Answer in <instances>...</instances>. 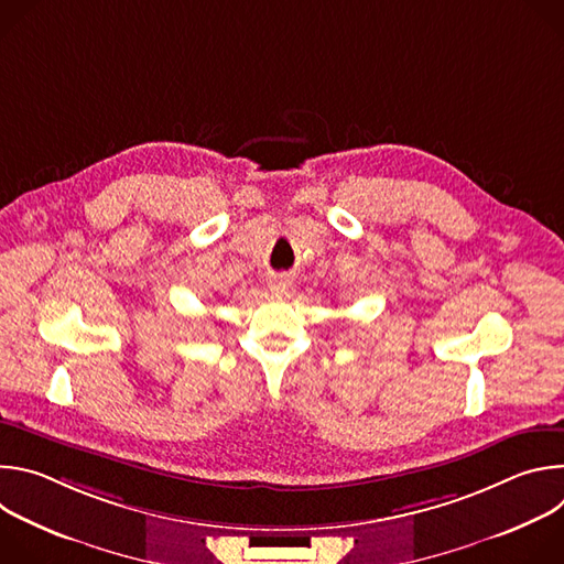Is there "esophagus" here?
Returning <instances> with one entry per match:
<instances>
[{
  "label": "esophagus",
  "mask_w": 564,
  "mask_h": 564,
  "mask_svg": "<svg viewBox=\"0 0 564 564\" xmlns=\"http://www.w3.org/2000/svg\"><path fill=\"white\" fill-rule=\"evenodd\" d=\"M268 288H270L272 294H285V292L290 290V281H288L283 274H276V276L270 279Z\"/></svg>",
  "instance_id": "34e87169"
}]
</instances>
